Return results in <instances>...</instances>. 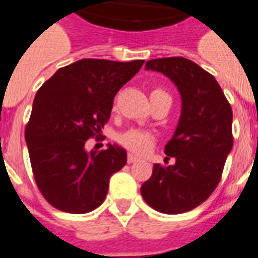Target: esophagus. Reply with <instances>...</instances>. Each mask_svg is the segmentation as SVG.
<instances>
[{"label": "esophagus", "mask_w": 258, "mask_h": 258, "mask_svg": "<svg viewBox=\"0 0 258 258\" xmlns=\"http://www.w3.org/2000/svg\"><path fill=\"white\" fill-rule=\"evenodd\" d=\"M127 162H128V163H137V162H139V158H137L135 155H133V154H128V155H127Z\"/></svg>", "instance_id": "esophagus-1"}]
</instances>
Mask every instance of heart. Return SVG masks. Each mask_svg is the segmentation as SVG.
Masks as SVG:
<instances>
[{
	"mask_svg": "<svg viewBox=\"0 0 258 258\" xmlns=\"http://www.w3.org/2000/svg\"><path fill=\"white\" fill-rule=\"evenodd\" d=\"M159 97H170L163 89H153L151 92V100L159 99ZM119 143L130 151H133L139 155H145L153 149L155 145V138L151 133L145 130L133 128L125 131L119 137Z\"/></svg>",
	"mask_w": 258,
	"mask_h": 258,
	"instance_id": "b5f03b06",
	"label": "heart"
}]
</instances>
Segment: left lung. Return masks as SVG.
I'll return each mask as SVG.
<instances>
[{
	"mask_svg": "<svg viewBox=\"0 0 258 258\" xmlns=\"http://www.w3.org/2000/svg\"><path fill=\"white\" fill-rule=\"evenodd\" d=\"M146 70L161 72L175 84L182 112L165 147L166 159L174 158L175 163H155L141 192L158 212L180 214L200 206L220 183L233 147L232 107L214 76L191 60L154 58L146 62Z\"/></svg>",
	"mask_w": 258,
	"mask_h": 258,
	"instance_id": "1",
	"label": "left lung"
}]
</instances>
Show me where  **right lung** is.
<instances>
[{"label": "right lung", "mask_w": 258, "mask_h": 258, "mask_svg": "<svg viewBox=\"0 0 258 258\" xmlns=\"http://www.w3.org/2000/svg\"><path fill=\"white\" fill-rule=\"evenodd\" d=\"M83 58L62 67L36 93L25 128L34 180L53 208L84 214L99 208L109 178L127 163L124 149L88 153L89 138H99L108 121L113 97L143 66Z\"/></svg>", "instance_id": "add662e5"}]
</instances>
